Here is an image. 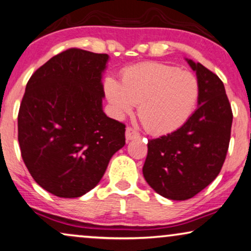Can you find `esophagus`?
Segmentation results:
<instances>
[{
	"label": "esophagus",
	"mask_w": 251,
	"mask_h": 251,
	"mask_svg": "<svg viewBox=\"0 0 251 251\" xmlns=\"http://www.w3.org/2000/svg\"><path fill=\"white\" fill-rule=\"evenodd\" d=\"M125 136H126V141H131V140H135V139H140V134L138 132L135 131V129H133L132 127H127L126 128V133H125Z\"/></svg>",
	"instance_id": "esophagus-1"
}]
</instances>
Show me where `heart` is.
<instances>
[{
	"label": "heart",
	"mask_w": 251,
	"mask_h": 251,
	"mask_svg": "<svg viewBox=\"0 0 251 251\" xmlns=\"http://www.w3.org/2000/svg\"><path fill=\"white\" fill-rule=\"evenodd\" d=\"M104 92L116 118L123 119L138 105V115L151 134L176 131L193 115L200 98L196 76L176 66L145 63L124 72L123 83L104 80Z\"/></svg>",
	"instance_id": "b5f03b06"
}]
</instances>
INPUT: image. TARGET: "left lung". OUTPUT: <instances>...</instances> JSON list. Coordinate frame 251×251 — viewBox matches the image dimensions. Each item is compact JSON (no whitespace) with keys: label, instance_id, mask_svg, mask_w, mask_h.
Segmentation results:
<instances>
[{"label":"left lung","instance_id":"1","mask_svg":"<svg viewBox=\"0 0 251 251\" xmlns=\"http://www.w3.org/2000/svg\"><path fill=\"white\" fill-rule=\"evenodd\" d=\"M200 85L198 109L176 131L148 141L142 172L163 198L185 201L210 185L225 162L233 113L218 75L186 58Z\"/></svg>","mask_w":251,"mask_h":251}]
</instances>
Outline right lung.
Listing matches in <instances>:
<instances>
[{"mask_svg": "<svg viewBox=\"0 0 251 251\" xmlns=\"http://www.w3.org/2000/svg\"><path fill=\"white\" fill-rule=\"evenodd\" d=\"M106 53L72 48L33 73L18 113L26 168L52 195L75 199L100 182L125 146V125L103 111Z\"/></svg>", "mask_w": 251, "mask_h": 251, "instance_id": "obj_1", "label": "right lung"}]
</instances>
